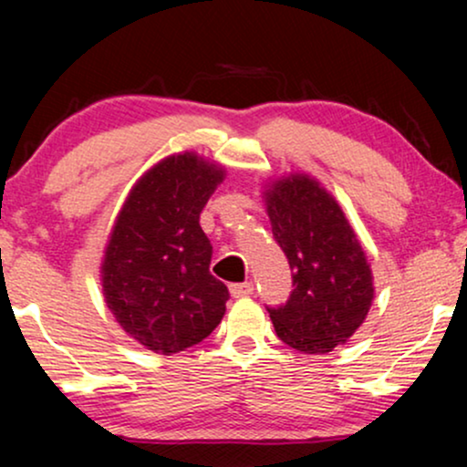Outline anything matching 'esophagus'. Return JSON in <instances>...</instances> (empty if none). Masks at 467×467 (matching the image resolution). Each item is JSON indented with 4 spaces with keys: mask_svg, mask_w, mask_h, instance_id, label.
Masks as SVG:
<instances>
[{
    "mask_svg": "<svg viewBox=\"0 0 467 467\" xmlns=\"http://www.w3.org/2000/svg\"><path fill=\"white\" fill-rule=\"evenodd\" d=\"M253 291H254V286H253V283H238V285H232L229 286V293H232V297H248V296H253Z\"/></svg>",
    "mask_w": 467,
    "mask_h": 467,
    "instance_id": "obj_1",
    "label": "esophagus"
}]
</instances>
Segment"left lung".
<instances>
[{
  "mask_svg": "<svg viewBox=\"0 0 467 467\" xmlns=\"http://www.w3.org/2000/svg\"><path fill=\"white\" fill-rule=\"evenodd\" d=\"M274 240L289 261L293 291L267 308L276 336L306 355H325L366 321L374 276L340 203L317 178L289 174L264 191Z\"/></svg>",
  "mask_w": 467,
  "mask_h": 467,
  "instance_id": "left-lung-1",
  "label": "left lung"
}]
</instances>
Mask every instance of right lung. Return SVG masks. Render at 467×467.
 <instances>
[{
	"label": "right lung",
	"instance_id": "right-lung-1",
	"mask_svg": "<svg viewBox=\"0 0 467 467\" xmlns=\"http://www.w3.org/2000/svg\"><path fill=\"white\" fill-rule=\"evenodd\" d=\"M225 168L193 150L144 171L117 214L101 261L106 306L131 340L174 355L213 334L227 286L210 274L200 214Z\"/></svg>",
	"mask_w": 467,
	"mask_h": 467
}]
</instances>
